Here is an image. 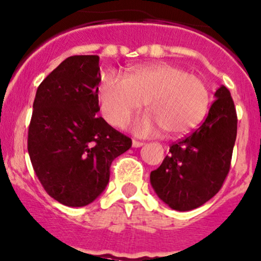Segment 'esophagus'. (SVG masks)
Returning <instances> with one entry per match:
<instances>
[{
  "mask_svg": "<svg viewBox=\"0 0 261 261\" xmlns=\"http://www.w3.org/2000/svg\"><path fill=\"white\" fill-rule=\"evenodd\" d=\"M141 146H144V142L141 141H137V140H133V147H141Z\"/></svg>",
  "mask_w": 261,
  "mask_h": 261,
  "instance_id": "obj_1",
  "label": "esophagus"
}]
</instances>
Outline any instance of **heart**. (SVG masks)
Returning a JSON list of instances; mask_svg holds the SVG:
<instances>
[{"instance_id": "obj_1", "label": "heart", "mask_w": 261, "mask_h": 261, "mask_svg": "<svg viewBox=\"0 0 261 261\" xmlns=\"http://www.w3.org/2000/svg\"><path fill=\"white\" fill-rule=\"evenodd\" d=\"M144 101L150 113L134 122L136 135L147 136L163 128L168 136H183L207 115L211 93L202 78L167 63L133 67L125 79L115 74L101 79L100 111L110 125L122 127Z\"/></svg>"}]
</instances>
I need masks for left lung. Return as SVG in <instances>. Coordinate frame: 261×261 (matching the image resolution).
Returning a JSON list of instances; mask_svg holds the SVG:
<instances>
[{
	"label": "left lung",
	"instance_id": "1",
	"mask_svg": "<svg viewBox=\"0 0 261 261\" xmlns=\"http://www.w3.org/2000/svg\"><path fill=\"white\" fill-rule=\"evenodd\" d=\"M208 116L191 135L170 147L150 182L157 197L174 211L198 208L218 193L230 168L237 139V113L222 85Z\"/></svg>",
	"mask_w": 261,
	"mask_h": 261
}]
</instances>
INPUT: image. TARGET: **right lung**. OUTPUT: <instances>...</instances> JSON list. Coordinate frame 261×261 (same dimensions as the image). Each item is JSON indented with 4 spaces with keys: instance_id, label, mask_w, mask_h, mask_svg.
<instances>
[{
    "instance_id": "right-lung-1",
    "label": "right lung",
    "mask_w": 261,
    "mask_h": 261,
    "mask_svg": "<svg viewBox=\"0 0 261 261\" xmlns=\"http://www.w3.org/2000/svg\"><path fill=\"white\" fill-rule=\"evenodd\" d=\"M98 56L63 61L37 89L28 128L33 170L51 198L84 207L104 192L111 162L131 147L99 108Z\"/></svg>"
}]
</instances>
